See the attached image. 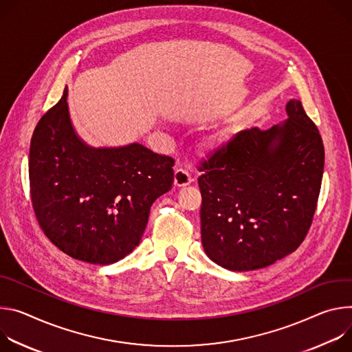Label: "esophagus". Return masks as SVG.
I'll return each instance as SVG.
<instances>
[{
	"mask_svg": "<svg viewBox=\"0 0 352 352\" xmlns=\"http://www.w3.org/2000/svg\"><path fill=\"white\" fill-rule=\"evenodd\" d=\"M191 182H192V176L187 169H183L182 166L176 168V170H175V186L183 187V186L190 184Z\"/></svg>",
	"mask_w": 352,
	"mask_h": 352,
	"instance_id": "obj_1",
	"label": "esophagus"
}]
</instances>
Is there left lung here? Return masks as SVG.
<instances>
[{
    "instance_id": "1",
    "label": "left lung",
    "mask_w": 352,
    "mask_h": 352,
    "mask_svg": "<svg viewBox=\"0 0 352 352\" xmlns=\"http://www.w3.org/2000/svg\"><path fill=\"white\" fill-rule=\"evenodd\" d=\"M288 120L239 131L211 151L197 169L201 242L232 271L267 267L295 252L318 207L324 146L300 100Z\"/></svg>"
}]
</instances>
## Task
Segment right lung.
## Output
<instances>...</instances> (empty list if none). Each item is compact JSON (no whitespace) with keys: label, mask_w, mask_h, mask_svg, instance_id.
Instances as JSON below:
<instances>
[{"label":"right lung","mask_w":352,"mask_h":352,"mask_svg":"<svg viewBox=\"0 0 352 352\" xmlns=\"http://www.w3.org/2000/svg\"><path fill=\"white\" fill-rule=\"evenodd\" d=\"M172 156L141 144L91 148L74 133L63 98L30 141V200L45 235L72 258L122 260L140 243L152 203L173 184Z\"/></svg>","instance_id":"add662e5"}]
</instances>
